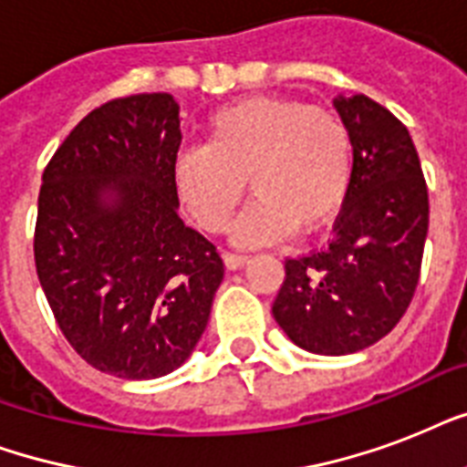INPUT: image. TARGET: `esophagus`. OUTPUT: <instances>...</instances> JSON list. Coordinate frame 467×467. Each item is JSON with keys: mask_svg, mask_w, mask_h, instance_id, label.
I'll return each instance as SVG.
<instances>
[{"mask_svg": "<svg viewBox=\"0 0 467 467\" xmlns=\"http://www.w3.org/2000/svg\"><path fill=\"white\" fill-rule=\"evenodd\" d=\"M247 254H237V252H225V254H223V262H225L227 269H240V266L247 264Z\"/></svg>", "mask_w": 467, "mask_h": 467, "instance_id": "obj_1", "label": "esophagus"}]
</instances>
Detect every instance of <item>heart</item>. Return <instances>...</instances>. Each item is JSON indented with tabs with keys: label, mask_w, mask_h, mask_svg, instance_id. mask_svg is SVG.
<instances>
[{
	"label": "heart",
	"mask_w": 467,
	"mask_h": 467,
	"mask_svg": "<svg viewBox=\"0 0 467 467\" xmlns=\"http://www.w3.org/2000/svg\"><path fill=\"white\" fill-rule=\"evenodd\" d=\"M354 142L339 113L296 99L254 97L220 109L205 123V145L174 161V189L208 233H225L247 179L254 203L234 227L244 244H266L296 227L327 225L347 201Z\"/></svg>",
	"instance_id": "heart-1"
}]
</instances>
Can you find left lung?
Instances as JSON below:
<instances>
[{"instance_id": "left-lung-1", "label": "left lung", "mask_w": 467, "mask_h": 467, "mask_svg": "<svg viewBox=\"0 0 467 467\" xmlns=\"http://www.w3.org/2000/svg\"><path fill=\"white\" fill-rule=\"evenodd\" d=\"M354 142V174L325 249L285 259L274 317L312 354L361 351L392 332L420 281L429 193L402 123L373 99H334Z\"/></svg>"}]
</instances>
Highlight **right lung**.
Wrapping results in <instances>:
<instances>
[{
	"instance_id": "1",
	"label": "right lung",
	"mask_w": 467,
	"mask_h": 467,
	"mask_svg": "<svg viewBox=\"0 0 467 467\" xmlns=\"http://www.w3.org/2000/svg\"><path fill=\"white\" fill-rule=\"evenodd\" d=\"M171 94L84 116L43 171L33 256L55 322L94 368L150 380L179 368L211 317L225 266L179 218Z\"/></svg>"
}]
</instances>
